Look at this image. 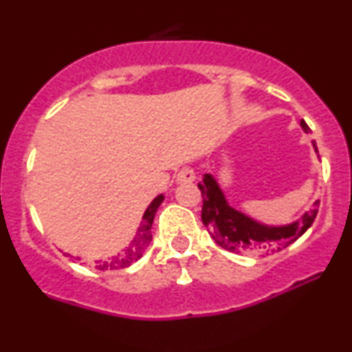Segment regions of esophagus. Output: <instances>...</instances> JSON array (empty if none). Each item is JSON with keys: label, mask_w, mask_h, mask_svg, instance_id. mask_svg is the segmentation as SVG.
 <instances>
[{"label": "esophagus", "mask_w": 352, "mask_h": 352, "mask_svg": "<svg viewBox=\"0 0 352 352\" xmlns=\"http://www.w3.org/2000/svg\"><path fill=\"white\" fill-rule=\"evenodd\" d=\"M193 180H195V172H193V168L188 167V165L182 167L179 173H177V182H179V184H190V182Z\"/></svg>", "instance_id": "1"}]
</instances>
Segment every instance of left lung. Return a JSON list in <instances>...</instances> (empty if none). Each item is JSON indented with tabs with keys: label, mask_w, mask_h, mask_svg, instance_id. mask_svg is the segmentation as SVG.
Listing matches in <instances>:
<instances>
[{
	"label": "left lung",
	"mask_w": 352,
	"mask_h": 352,
	"mask_svg": "<svg viewBox=\"0 0 352 352\" xmlns=\"http://www.w3.org/2000/svg\"><path fill=\"white\" fill-rule=\"evenodd\" d=\"M301 127L305 129V132H309L305 120H301ZM313 145L316 148V144L313 142ZM199 188L204 199L201 221L208 228L210 236L221 248L236 254H270L281 252L283 248L294 243L313 225L319 208V200H316L313 208L306 212L300 221H294L286 227H266L230 207L215 179L208 173L204 175Z\"/></svg>",
	"instance_id": "8db88e82"
}]
</instances>
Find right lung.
<instances>
[{"mask_svg": "<svg viewBox=\"0 0 352 352\" xmlns=\"http://www.w3.org/2000/svg\"><path fill=\"white\" fill-rule=\"evenodd\" d=\"M164 195L155 197V199L152 200V204L147 207V210H145L142 221H140V227L137 230L135 238L131 241V245H129L122 253H119L117 256H112L109 261H104V263L96 261V263H98L96 268L102 270V272H109V270H122L131 266L132 263H135L137 260H140V256L145 253V250H147V246L151 245L152 241L153 217H155L157 208L160 207Z\"/></svg>", "mask_w": 352, "mask_h": 352, "instance_id": "add662e5", "label": "right lung"}]
</instances>
